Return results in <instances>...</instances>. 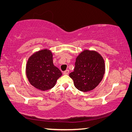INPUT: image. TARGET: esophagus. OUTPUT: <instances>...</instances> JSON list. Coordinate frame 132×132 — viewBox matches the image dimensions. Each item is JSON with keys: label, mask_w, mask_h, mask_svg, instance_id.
Listing matches in <instances>:
<instances>
[{"label": "esophagus", "mask_w": 132, "mask_h": 132, "mask_svg": "<svg viewBox=\"0 0 132 132\" xmlns=\"http://www.w3.org/2000/svg\"><path fill=\"white\" fill-rule=\"evenodd\" d=\"M69 73V70H66V71H64L63 72V74L64 75H68Z\"/></svg>", "instance_id": "34e87169"}]
</instances>
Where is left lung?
Segmentation results:
<instances>
[{
	"mask_svg": "<svg viewBox=\"0 0 132 132\" xmlns=\"http://www.w3.org/2000/svg\"><path fill=\"white\" fill-rule=\"evenodd\" d=\"M105 65L103 57L95 51L85 50L76 59L74 71L69 74L75 87L82 92L93 90L103 79Z\"/></svg>",
	"mask_w": 132,
	"mask_h": 132,
	"instance_id": "left-lung-1",
	"label": "left lung"
}]
</instances>
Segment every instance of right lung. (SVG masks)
I'll return each instance as SVG.
<instances>
[{
    "instance_id": "obj_1",
    "label": "right lung",
    "mask_w": 132,
    "mask_h": 132,
    "mask_svg": "<svg viewBox=\"0 0 132 132\" xmlns=\"http://www.w3.org/2000/svg\"><path fill=\"white\" fill-rule=\"evenodd\" d=\"M26 74L31 85L38 90H48L55 86L62 73L53 63V54L48 49L37 51L28 58Z\"/></svg>"
}]
</instances>
